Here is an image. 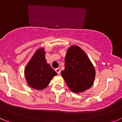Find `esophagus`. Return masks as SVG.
<instances>
[{"label":"esophagus","mask_w":122,"mask_h":122,"mask_svg":"<svg viewBox=\"0 0 122 122\" xmlns=\"http://www.w3.org/2000/svg\"><path fill=\"white\" fill-rule=\"evenodd\" d=\"M55 71L57 73V74H60V73H61V69H60V68H57L55 69Z\"/></svg>","instance_id":"1"}]
</instances>
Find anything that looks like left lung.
<instances>
[{
	"label": "left lung",
	"instance_id": "8db88e82",
	"mask_svg": "<svg viewBox=\"0 0 122 122\" xmlns=\"http://www.w3.org/2000/svg\"><path fill=\"white\" fill-rule=\"evenodd\" d=\"M61 75L70 89L79 93L92 86L95 71L85 52L77 46H72L66 54L65 69Z\"/></svg>",
	"mask_w": 122,
	"mask_h": 122
}]
</instances>
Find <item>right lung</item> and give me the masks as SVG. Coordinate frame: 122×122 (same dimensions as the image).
Segmentation results:
<instances>
[{
    "label": "right lung",
    "mask_w": 122,
    "mask_h": 122,
    "mask_svg": "<svg viewBox=\"0 0 122 122\" xmlns=\"http://www.w3.org/2000/svg\"><path fill=\"white\" fill-rule=\"evenodd\" d=\"M57 73L47 64L43 48L38 49L25 69V79L33 88L42 90L47 87L51 79Z\"/></svg>",
    "instance_id": "1"
}]
</instances>
